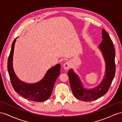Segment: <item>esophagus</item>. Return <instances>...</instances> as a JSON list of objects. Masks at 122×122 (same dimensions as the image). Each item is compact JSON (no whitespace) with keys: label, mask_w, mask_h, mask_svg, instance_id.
<instances>
[{"label":"esophagus","mask_w":122,"mask_h":122,"mask_svg":"<svg viewBox=\"0 0 122 122\" xmlns=\"http://www.w3.org/2000/svg\"><path fill=\"white\" fill-rule=\"evenodd\" d=\"M70 66H71V64H70V62H68V61H67L65 62V63L63 64V68L65 70H68V69H69L70 67Z\"/></svg>","instance_id":"obj_1"}]
</instances>
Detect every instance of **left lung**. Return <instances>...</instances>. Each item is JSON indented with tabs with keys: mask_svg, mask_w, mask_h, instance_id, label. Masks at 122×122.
<instances>
[{
	"mask_svg": "<svg viewBox=\"0 0 122 122\" xmlns=\"http://www.w3.org/2000/svg\"><path fill=\"white\" fill-rule=\"evenodd\" d=\"M102 42L99 47L102 51L105 59L106 75L102 82L93 89L86 90L83 88L79 78L71 69L68 71L70 86L74 95L76 98L85 102L94 101L107 93L110 88L115 74V49L108 33L102 30Z\"/></svg>",
	"mask_w": 122,
	"mask_h": 122,
	"instance_id": "1",
	"label": "left lung"
}]
</instances>
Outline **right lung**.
I'll return each instance as SVG.
<instances>
[{
  "instance_id": "right-lung-1",
  "label": "right lung",
  "mask_w": 122,
  "mask_h": 122,
  "mask_svg": "<svg viewBox=\"0 0 122 122\" xmlns=\"http://www.w3.org/2000/svg\"><path fill=\"white\" fill-rule=\"evenodd\" d=\"M15 41L16 39L12 43L8 60V70L12 86L15 91L25 98L37 102L46 101L51 97L56 80L60 74L61 65L58 64L51 67L39 82L28 84L21 82L15 74L12 66Z\"/></svg>"
}]
</instances>
